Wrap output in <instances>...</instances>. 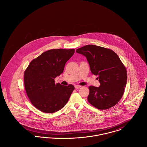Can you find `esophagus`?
<instances>
[{"label": "esophagus", "instance_id": "1", "mask_svg": "<svg viewBox=\"0 0 147 147\" xmlns=\"http://www.w3.org/2000/svg\"><path fill=\"white\" fill-rule=\"evenodd\" d=\"M74 87H75V88H76V89H79V88H80L81 87V86H80V85H75V86H74Z\"/></svg>", "mask_w": 147, "mask_h": 147}]
</instances>
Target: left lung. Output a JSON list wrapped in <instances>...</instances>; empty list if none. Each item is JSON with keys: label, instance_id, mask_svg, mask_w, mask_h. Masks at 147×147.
Masks as SVG:
<instances>
[{"label": "left lung", "instance_id": "obj_1", "mask_svg": "<svg viewBox=\"0 0 147 147\" xmlns=\"http://www.w3.org/2000/svg\"><path fill=\"white\" fill-rule=\"evenodd\" d=\"M85 56L91 73L98 76L99 87L89 86L88 102L98 110L109 109L116 105L123 96L127 84L126 67L111 49L88 45L76 50Z\"/></svg>", "mask_w": 147, "mask_h": 147}]
</instances>
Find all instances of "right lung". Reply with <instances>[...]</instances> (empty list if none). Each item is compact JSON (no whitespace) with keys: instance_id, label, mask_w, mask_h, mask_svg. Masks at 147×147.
<instances>
[{"instance_id":"1","label":"right lung","mask_w":147,"mask_h":147,"mask_svg":"<svg viewBox=\"0 0 147 147\" xmlns=\"http://www.w3.org/2000/svg\"><path fill=\"white\" fill-rule=\"evenodd\" d=\"M74 49H50L32 59L24 72V85L31 104L40 111L53 113L66 105L74 86L55 84Z\"/></svg>"}]
</instances>
